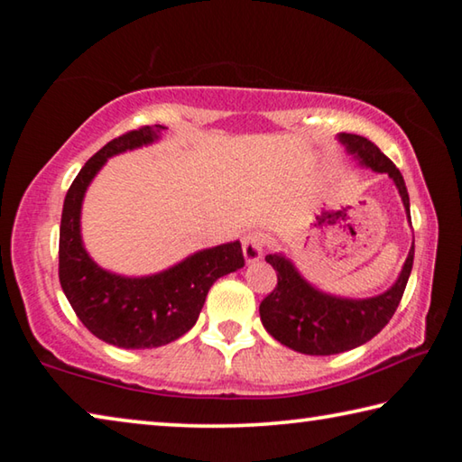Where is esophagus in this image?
I'll list each match as a JSON object with an SVG mask.
<instances>
[{"instance_id":"34e87169","label":"esophagus","mask_w":462,"mask_h":462,"mask_svg":"<svg viewBox=\"0 0 462 462\" xmlns=\"http://www.w3.org/2000/svg\"><path fill=\"white\" fill-rule=\"evenodd\" d=\"M263 250H264V238L261 234H246V236L242 238V254H245L246 263L261 261Z\"/></svg>"}]
</instances>
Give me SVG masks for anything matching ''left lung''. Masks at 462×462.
<instances>
[{"label": "left lung", "mask_w": 462, "mask_h": 462, "mask_svg": "<svg viewBox=\"0 0 462 462\" xmlns=\"http://www.w3.org/2000/svg\"><path fill=\"white\" fill-rule=\"evenodd\" d=\"M338 143L344 144L348 154L355 156L358 165L374 173L389 175L400 191L405 216L411 224L410 195L400 169L365 136L340 132ZM264 261L277 271V287L264 297L259 308L264 330L283 346L297 353L328 356L361 346L387 326L408 285L413 264V246L395 283L387 291L365 297V300L319 291L308 279H303L291 259H287L283 253L267 254Z\"/></svg>", "instance_id": "obj_1"}]
</instances>
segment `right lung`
<instances>
[{"mask_svg":"<svg viewBox=\"0 0 462 462\" xmlns=\"http://www.w3.org/2000/svg\"><path fill=\"white\" fill-rule=\"evenodd\" d=\"M167 128L161 124L114 138L85 162L62 203L59 279L88 330L118 348H156L189 332L217 279L245 267L238 240L203 248L154 275L126 277L101 269L85 250L81 206L88 187L107 159L148 146Z\"/></svg>","mask_w":462,"mask_h":462,"instance_id":"right-lung-1","label":"right lung"}]
</instances>
